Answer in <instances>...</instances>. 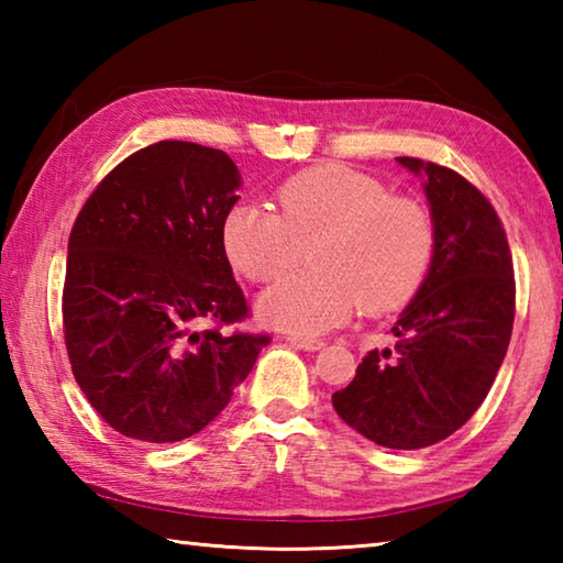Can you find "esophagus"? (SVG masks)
<instances>
[{"label": "esophagus", "mask_w": 563, "mask_h": 563, "mask_svg": "<svg viewBox=\"0 0 563 563\" xmlns=\"http://www.w3.org/2000/svg\"><path fill=\"white\" fill-rule=\"evenodd\" d=\"M288 342H290L292 347L305 350V352H318V350L325 347V342H320V340H310V338H300V335H288Z\"/></svg>", "instance_id": "1"}]
</instances>
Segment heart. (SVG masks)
Segmentation results:
<instances>
[{"instance_id": "b5f03b06", "label": "heart", "mask_w": 563, "mask_h": 563, "mask_svg": "<svg viewBox=\"0 0 563 563\" xmlns=\"http://www.w3.org/2000/svg\"><path fill=\"white\" fill-rule=\"evenodd\" d=\"M280 216L235 203L221 223L223 251L255 283L280 278L312 245L316 271L265 290V325L300 338L322 335L360 308L389 312L422 285L434 231L427 211L355 168L328 164L302 170L278 190Z\"/></svg>"}]
</instances>
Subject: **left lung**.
<instances>
[{
	"label": "left lung",
	"instance_id": "1",
	"mask_svg": "<svg viewBox=\"0 0 563 563\" xmlns=\"http://www.w3.org/2000/svg\"><path fill=\"white\" fill-rule=\"evenodd\" d=\"M422 178L434 247L430 271L395 322V350H369L332 407L389 450H422L470 419L507 355L514 265L492 203L452 168L397 158Z\"/></svg>",
	"mask_w": 563,
	"mask_h": 563
}]
</instances>
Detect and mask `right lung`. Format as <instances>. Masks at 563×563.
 Here are the masks:
<instances>
[{
  "label": "right lung",
  "mask_w": 563,
  "mask_h": 563,
  "mask_svg": "<svg viewBox=\"0 0 563 563\" xmlns=\"http://www.w3.org/2000/svg\"><path fill=\"white\" fill-rule=\"evenodd\" d=\"M231 156L158 141L84 203L69 235L64 340L91 407L131 440L201 432L251 373L268 335H228L247 316L221 241L238 203ZM201 321L217 328L198 331Z\"/></svg>",
  "instance_id": "add662e5"
}]
</instances>
